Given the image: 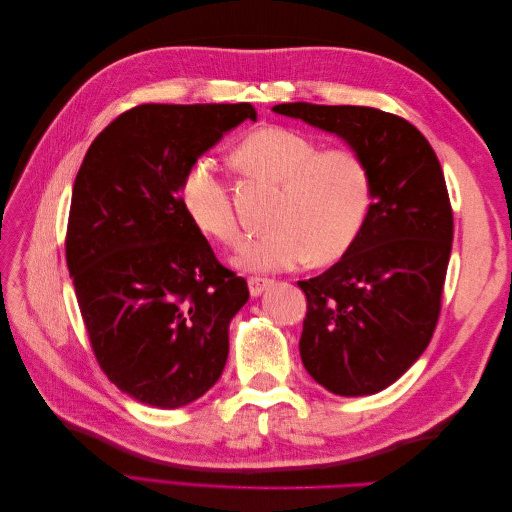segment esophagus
Masks as SVG:
<instances>
[{"mask_svg": "<svg viewBox=\"0 0 512 512\" xmlns=\"http://www.w3.org/2000/svg\"><path fill=\"white\" fill-rule=\"evenodd\" d=\"M273 282L267 280V277H247V286H250L252 297H258V294L265 292Z\"/></svg>", "mask_w": 512, "mask_h": 512, "instance_id": "1", "label": "esophagus"}]
</instances>
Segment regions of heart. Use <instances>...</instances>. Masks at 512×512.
<instances>
[{
	"label": "heart",
	"instance_id": "1",
	"mask_svg": "<svg viewBox=\"0 0 512 512\" xmlns=\"http://www.w3.org/2000/svg\"><path fill=\"white\" fill-rule=\"evenodd\" d=\"M247 175L280 183L273 228L247 243L237 262L254 271H284L342 258L361 237L371 209V175L359 151L320 149L314 138L282 126L247 134L235 149ZM181 207L203 235L226 247L243 232L220 160L200 153L183 170Z\"/></svg>",
	"mask_w": 512,
	"mask_h": 512
}]
</instances>
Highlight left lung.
<instances>
[{"mask_svg": "<svg viewBox=\"0 0 512 512\" xmlns=\"http://www.w3.org/2000/svg\"><path fill=\"white\" fill-rule=\"evenodd\" d=\"M333 132L371 175V209L342 260L307 282L301 361L324 389L374 395L425 352L442 309L453 207L436 151L404 117L371 106L277 104Z\"/></svg>", "mask_w": 512, "mask_h": 512, "instance_id": "8db88e82", "label": "left lung"}]
</instances>
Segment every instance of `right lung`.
Instances as JSON below:
<instances>
[{
    "instance_id": "1",
    "label": "right lung",
    "mask_w": 512,
    "mask_h": 512,
    "mask_svg": "<svg viewBox=\"0 0 512 512\" xmlns=\"http://www.w3.org/2000/svg\"><path fill=\"white\" fill-rule=\"evenodd\" d=\"M252 104H141L94 138L74 179L66 262L100 369L141 404L203 397L250 292L181 207L188 164Z\"/></svg>"
}]
</instances>
